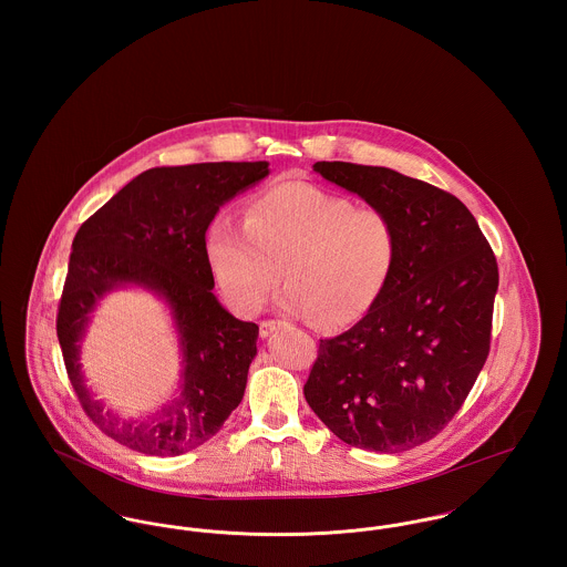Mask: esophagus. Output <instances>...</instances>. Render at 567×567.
Here are the masks:
<instances>
[{
    "instance_id": "34e87169",
    "label": "esophagus",
    "mask_w": 567,
    "mask_h": 567,
    "mask_svg": "<svg viewBox=\"0 0 567 567\" xmlns=\"http://www.w3.org/2000/svg\"><path fill=\"white\" fill-rule=\"evenodd\" d=\"M284 324V321H261L259 323V333H261V338H268L275 329H279Z\"/></svg>"
}]
</instances>
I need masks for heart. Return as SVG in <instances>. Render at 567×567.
I'll return each instance as SVG.
<instances>
[{
  "label": "heart",
  "instance_id": "heart-1",
  "mask_svg": "<svg viewBox=\"0 0 567 567\" xmlns=\"http://www.w3.org/2000/svg\"><path fill=\"white\" fill-rule=\"evenodd\" d=\"M205 250L218 288L238 312L255 315L284 275V310L342 327L362 319L386 288L398 229L380 209L290 181L255 194L244 223L214 220Z\"/></svg>",
  "mask_w": 567,
  "mask_h": 567
}]
</instances>
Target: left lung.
Here are the masks:
<instances>
[{"label":"left lung","mask_w":567,"mask_h":567,"mask_svg":"<svg viewBox=\"0 0 567 567\" xmlns=\"http://www.w3.org/2000/svg\"><path fill=\"white\" fill-rule=\"evenodd\" d=\"M315 172L393 220L398 259L367 317L321 340L303 395L347 445L404 452L452 421L485 367L495 255L472 212L430 183L344 162Z\"/></svg>","instance_id":"obj_1"}]
</instances>
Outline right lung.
Wrapping results in <instances>:
<instances>
[{
    "mask_svg": "<svg viewBox=\"0 0 567 567\" xmlns=\"http://www.w3.org/2000/svg\"><path fill=\"white\" fill-rule=\"evenodd\" d=\"M268 174V162L153 167L82 223L72 243L56 333L84 412L117 443L151 456H178L209 441L243 402L259 327L236 319L212 292L205 234L225 203ZM122 287H140L163 299L182 358L175 398L131 420L85 386L80 362L92 310Z\"/></svg>",
    "mask_w": 567,
    "mask_h": 567,
    "instance_id": "add662e5",
    "label": "right lung"
}]
</instances>
